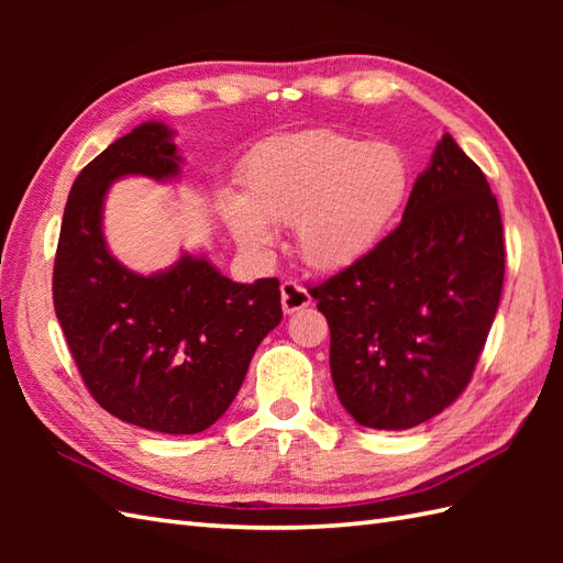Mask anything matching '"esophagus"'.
<instances>
[{
  "mask_svg": "<svg viewBox=\"0 0 563 563\" xmlns=\"http://www.w3.org/2000/svg\"><path fill=\"white\" fill-rule=\"evenodd\" d=\"M280 302H283V312L285 314H295L300 309L312 305V297H309L307 288L295 280H285L280 285Z\"/></svg>",
  "mask_w": 563,
  "mask_h": 563,
  "instance_id": "1",
  "label": "esophagus"
}]
</instances>
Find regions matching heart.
<instances>
[{"label": "heart", "instance_id": "1", "mask_svg": "<svg viewBox=\"0 0 563 563\" xmlns=\"http://www.w3.org/2000/svg\"><path fill=\"white\" fill-rule=\"evenodd\" d=\"M411 164L391 142L307 130L263 142L242 166V198L224 196L236 244L263 254L273 224H292L307 266L343 271L373 254L409 202Z\"/></svg>", "mask_w": 563, "mask_h": 563}]
</instances>
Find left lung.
<instances>
[{
	"instance_id": "left-lung-1",
	"label": "left lung",
	"mask_w": 563,
	"mask_h": 563,
	"mask_svg": "<svg viewBox=\"0 0 563 563\" xmlns=\"http://www.w3.org/2000/svg\"><path fill=\"white\" fill-rule=\"evenodd\" d=\"M504 268L496 196L445 133L397 230L309 290L329 321L343 409L377 430L413 428L448 409L479 361Z\"/></svg>"
}]
</instances>
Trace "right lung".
<instances>
[{
    "label": "right lung",
    "instance_id": "add662e5",
    "mask_svg": "<svg viewBox=\"0 0 563 563\" xmlns=\"http://www.w3.org/2000/svg\"><path fill=\"white\" fill-rule=\"evenodd\" d=\"M174 130L137 125L87 164L69 190L53 300L84 385L106 411L154 433L194 435L230 409L258 343L280 324V283H234L184 251L142 275L103 236V202L125 176L181 174Z\"/></svg>",
    "mask_w": 563,
    "mask_h": 563
}]
</instances>
